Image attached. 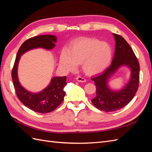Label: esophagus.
<instances>
[{"label":"esophagus","mask_w":152,"mask_h":152,"mask_svg":"<svg viewBox=\"0 0 152 152\" xmlns=\"http://www.w3.org/2000/svg\"><path fill=\"white\" fill-rule=\"evenodd\" d=\"M75 79L77 80V81L78 82H85L86 81V79L84 77H80V76H78L75 78Z\"/></svg>","instance_id":"1"}]
</instances>
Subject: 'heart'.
Returning <instances> with one entry per match:
<instances>
[{"label":"heart","instance_id":"heart-1","mask_svg":"<svg viewBox=\"0 0 152 152\" xmlns=\"http://www.w3.org/2000/svg\"><path fill=\"white\" fill-rule=\"evenodd\" d=\"M112 58V49L104 42L94 38L75 40L68 49L61 52L59 63L66 71H74L77 64H82L84 72L88 75L97 74L107 68Z\"/></svg>","mask_w":152,"mask_h":152}]
</instances>
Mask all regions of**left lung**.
Segmentation results:
<instances>
[{
  "instance_id": "1",
  "label": "left lung",
  "mask_w": 152,
  "mask_h": 152,
  "mask_svg": "<svg viewBox=\"0 0 152 152\" xmlns=\"http://www.w3.org/2000/svg\"><path fill=\"white\" fill-rule=\"evenodd\" d=\"M113 35L115 50L111 65L100 75L91 78L96 86V95L91 102L96 108L106 112L116 111L126 106L134 98L140 82V64L134 51L122 36ZM123 65L131 69V79L121 90L112 91L107 86L108 79Z\"/></svg>"
}]
</instances>
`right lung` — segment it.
Here are the masks:
<instances>
[{"instance_id":"right-lung-1","label":"right lung","mask_w":152,"mask_h":152,"mask_svg":"<svg viewBox=\"0 0 152 152\" xmlns=\"http://www.w3.org/2000/svg\"><path fill=\"white\" fill-rule=\"evenodd\" d=\"M56 40V37L51 35H39L26 40L18 50L12 68L11 75L18 99L25 107L35 112L49 113L60 105L65 96L63 89L66 85V77H53L46 88L40 93H32L26 90L20 83L17 73L18 63L21 55L32 49L42 48L52 49L55 46Z\"/></svg>"}]
</instances>
